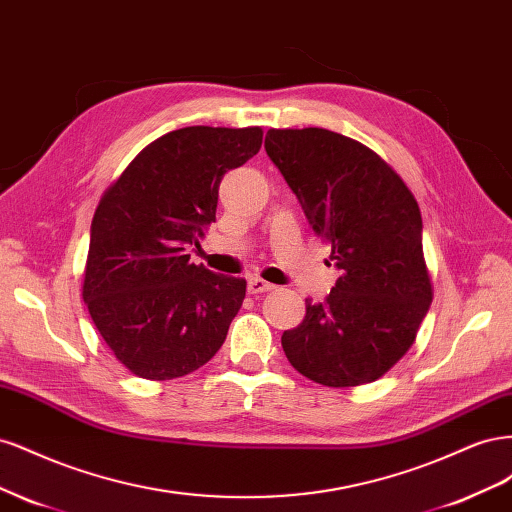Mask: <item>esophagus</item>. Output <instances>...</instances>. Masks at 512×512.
I'll return each instance as SVG.
<instances>
[{
    "label": "esophagus",
    "mask_w": 512,
    "mask_h": 512,
    "mask_svg": "<svg viewBox=\"0 0 512 512\" xmlns=\"http://www.w3.org/2000/svg\"><path fill=\"white\" fill-rule=\"evenodd\" d=\"M275 286L262 280V277H250V282H247V290H250V294H260V292H269L273 290Z\"/></svg>",
    "instance_id": "34e87169"
}]
</instances>
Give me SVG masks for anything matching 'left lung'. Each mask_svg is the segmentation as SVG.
Instances as JSON below:
<instances>
[{"mask_svg":"<svg viewBox=\"0 0 512 512\" xmlns=\"http://www.w3.org/2000/svg\"><path fill=\"white\" fill-rule=\"evenodd\" d=\"M265 149L342 271L284 331L288 361L333 389L374 382L410 350L433 299L416 198L391 164L344 134L271 128Z\"/></svg>","mask_w":512,"mask_h":512,"instance_id":"1","label":"left lung"}]
</instances>
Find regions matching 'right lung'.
Listing matches in <instances>:
<instances>
[{
	"label": "right lung",
	"mask_w": 512,
	"mask_h": 512,
	"mask_svg": "<svg viewBox=\"0 0 512 512\" xmlns=\"http://www.w3.org/2000/svg\"><path fill=\"white\" fill-rule=\"evenodd\" d=\"M260 145L258 126L173 130L104 190L91 222L83 301L134 376L181 378L224 344L247 282L194 265L188 245L215 222L222 177Z\"/></svg>",
	"instance_id": "add662e5"
}]
</instances>
